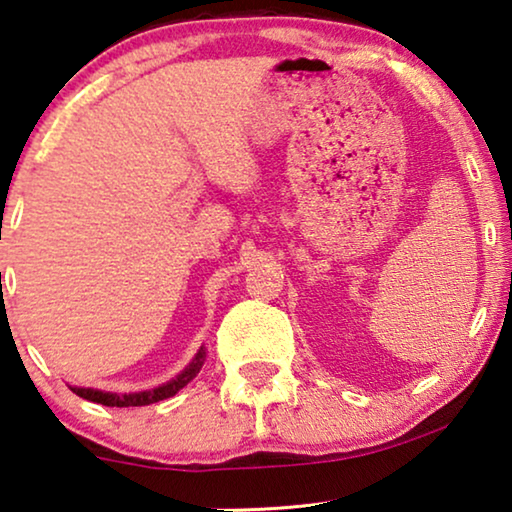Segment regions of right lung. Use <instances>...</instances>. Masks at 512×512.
<instances>
[{"label":"right lung","mask_w":512,"mask_h":512,"mask_svg":"<svg viewBox=\"0 0 512 512\" xmlns=\"http://www.w3.org/2000/svg\"><path fill=\"white\" fill-rule=\"evenodd\" d=\"M205 356H207V349L200 347L198 354H195V359L188 363V366L181 370V373L174 377L172 382L163 384V387L149 389V391H137V394H109V391L83 389V387H72V391H74L76 396L86 398V401L109 405V408H137V405H151V403L165 401V398H170V396L177 394L179 389H184L186 384L191 382L193 377L200 373L202 363H205Z\"/></svg>","instance_id":"obj_1"}]
</instances>
